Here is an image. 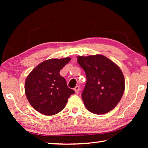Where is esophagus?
I'll use <instances>...</instances> for the list:
<instances>
[{
	"instance_id": "obj_1",
	"label": "esophagus",
	"mask_w": 148,
	"mask_h": 148,
	"mask_svg": "<svg viewBox=\"0 0 148 148\" xmlns=\"http://www.w3.org/2000/svg\"><path fill=\"white\" fill-rule=\"evenodd\" d=\"M74 91H75V92H76V93H78L79 91V86H76L74 87Z\"/></svg>"
}]
</instances>
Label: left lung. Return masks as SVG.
I'll use <instances>...</instances> for the list:
<instances>
[{
	"mask_svg": "<svg viewBox=\"0 0 148 148\" xmlns=\"http://www.w3.org/2000/svg\"><path fill=\"white\" fill-rule=\"evenodd\" d=\"M77 61L86 74L82 98L86 108L95 114L113 110L125 90V79L116 64L102 55L77 56Z\"/></svg>",
	"mask_w": 148,
	"mask_h": 148,
	"instance_id": "left-lung-1",
	"label": "left lung"
}]
</instances>
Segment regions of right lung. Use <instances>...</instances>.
I'll use <instances>...</instances> for the list:
<instances>
[{
  "label": "right lung",
  "instance_id": "obj_1",
  "mask_svg": "<svg viewBox=\"0 0 148 148\" xmlns=\"http://www.w3.org/2000/svg\"><path fill=\"white\" fill-rule=\"evenodd\" d=\"M70 57L50 59L35 67L27 77L25 91L34 108L46 116H53L64 109L74 91L67 86L59 72L71 61Z\"/></svg>",
  "mask_w": 148,
  "mask_h": 148
}]
</instances>
